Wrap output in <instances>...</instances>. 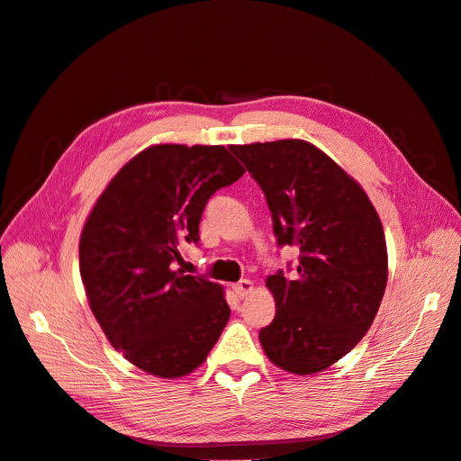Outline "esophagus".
<instances>
[{"instance_id":"1","label":"esophagus","mask_w":461,"mask_h":461,"mask_svg":"<svg viewBox=\"0 0 461 461\" xmlns=\"http://www.w3.org/2000/svg\"><path fill=\"white\" fill-rule=\"evenodd\" d=\"M232 290H234V294L239 296V298H246L249 292L254 290V283L252 281H248V278H242L240 283H236V285H232Z\"/></svg>"}]
</instances>
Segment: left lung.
I'll return each instance as SVG.
<instances>
[{"instance_id": "left-lung-1", "label": "left lung", "mask_w": 461, "mask_h": 461, "mask_svg": "<svg viewBox=\"0 0 461 461\" xmlns=\"http://www.w3.org/2000/svg\"><path fill=\"white\" fill-rule=\"evenodd\" d=\"M258 180L278 246H298L296 275L267 276L276 303L263 352L294 375L337 364L366 337L386 288L388 254L366 190L305 140L230 146Z\"/></svg>"}]
</instances>
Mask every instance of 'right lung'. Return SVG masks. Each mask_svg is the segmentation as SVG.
I'll return each instance as SVG.
<instances>
[{"mask_svg":"<svg viewBox=\"0 0 461 461\" xmlns=\"http://www.w3.org/2000/svg\"><path fill=\"white\" fill-rule=\"evenodd\" d=\"M244 167L225 146L156 144L111 178L80 234V276L109 344L159 379L200 367L230 317L221 285L175 271L203 207Z\"/></svg>","mask_w":461,"mask_h":461,"instance_id":"add662e5","label":"right lung"}]
</instances>
